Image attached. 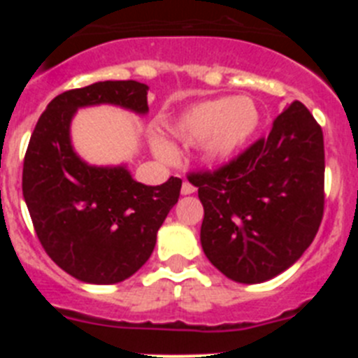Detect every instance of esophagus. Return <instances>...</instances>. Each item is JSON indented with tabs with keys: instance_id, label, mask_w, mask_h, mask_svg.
Listing matches in <instances>:
<instances>
[{
	"instance_id": "esophagus-1",
	"label": "esophagus",
	"mask_w": 358,
	"mask_h": 358,
	"mask_svg": "<svg viewBox=\"0 0 358 358\" xmlns=\"http://www.w3.org/2000/svg\"><path fill=\"white\" fill-rule=\"evenodd\" d=\"M181 192H182V195H189V194H194V192H195V186L192 185V182L185 181V182H182V188H181Z\"/></svg>"
}]
</instances>
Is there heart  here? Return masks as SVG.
Listing matches in <instances>:
<instances>
[{"label": "heart", "mask_w": 358, "mask_h": 358, "mask_svg": "<svg viewBox=\"0 0 358 358\" xmlns=\"http://www.w3.org/2000/svg\"><path fill=\"white\" fill-rule=\"evenodd\" d=\"M260 125V109L251 98L222 96L206 100L186 109L170 127L177 143L195 147L208 141V154L224 159L248 143ZM157 156L169 159L172 152L156 141Z\"/></svg>", "instance_id": "obj_1"}]
</instances>
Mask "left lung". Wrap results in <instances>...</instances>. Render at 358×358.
Instances as JSON below:
<instances>
[{
	"label": "left lung",
	"instance_id": "8db88e82",
	"mask_svg": "<svg viewBox=\"0 0 358 358\" xmlns=\"http://www.w3.org/2000/svg\"><path fill=\"white\" fill-rule=\"evenodd\" d=\"M204 206L201 243L215 267L238 283H262L296 264L324 211L321 125L292 102L260 138L220 169L192 172Z\"/></svg>",
	"mask_w": 358,
	"mask_h": 358
}]
</instances>
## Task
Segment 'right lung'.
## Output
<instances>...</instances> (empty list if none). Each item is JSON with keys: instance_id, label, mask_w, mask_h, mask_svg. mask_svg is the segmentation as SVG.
<instances>
[{"instance_id": "right-lung-1", "label": "right lung", "mask_w": 358, "mask_h": 358, "mask_svg": "<svg viewBox=\"0 0 358 358\" xmlns=\"http://www.w3.org/2000/svg\"><path fill=\"white\" fill-rule=\"evenodd\" d=\"M148 87L136 80L94 82L48 103L31 132L23 197L46 255L73 278L110 285L145 265L182 181H134L125 166H91L75 154L69 125L77 109L110 103L148 113Z\"/></svg>"}]
</instances>
